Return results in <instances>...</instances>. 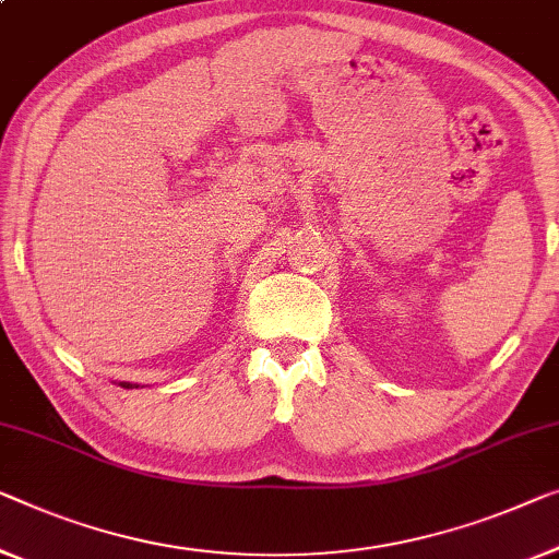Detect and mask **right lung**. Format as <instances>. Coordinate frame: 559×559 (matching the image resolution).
<instances>
[{
  "instance_id": "right-lung-1",
  "label": "right lung",
  "mask_w": 559,
  "mask_h": 559,
  "mask_svg": "<svg viewBox=\"0 0 559 559\" xmlns=\"http://www.w3.org/2000/svg\"><path fill=\"white\" fill-rule=\"evenodd\" d=\"M122 389H138V384H130V381H120Z\"/></svg>"
}]
</instances>
